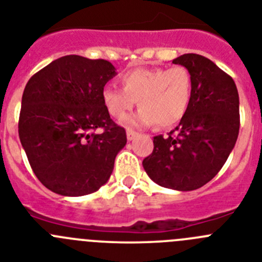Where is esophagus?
I'll use <instances>...</instances> for the list:
<instances>
[{
    "instance_id": "34e87169",
    "label": "esophagus",
    "mask_w": 262,
    "mask_h": 262,
    "mask_svg": "<svg viewBox=\"0 0 262 262\" xmlns=\"http://www.w3.org/2000/svg\"><path fill=\"white\" fill-rule=\"evenodd\" d=\"M127 140H134V139L136 138V135H138V133H135V131H133V129H127Z\"/></svg>"
}]
</instances>
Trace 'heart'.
<instances>
[{
  "mask_svg": "<svg viewBox=\"0 0 262 262\" xmlns=\"http://www.w3.org/2000/svg\"><path fill=\"white\" fill-rule=\"evenodd\" d=\"M123 89L106 85L102 102L115 119L126 117L138 101L135 114L126 118L129 127L156 124L169 127L184 118L193 97V76L182 66L173 68H138L119 77Z\"/></svg>",
  "mask_w": 262,
  "mask_h": 262,
  "instance_id": "heart-1",
  "label": "heart"
}]
</instances>
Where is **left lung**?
Here are the masks:
<instances>
[{"label":"left lung","instance_id":"1","mask_svg":"<svg viewBox=\"0 0 262 262\" xmlns=\"http://www.w3.org/2000/svg\"><path fill=\"white\" fill-rule=\"evenodd\" d=\"M190 71L193 97L186 114L166 138H154L143 160L152 181L178 191L211 181L230 156L239 135V93L232 77L210 59L185 53L173 60Z\"/></svg>","mask_w":262,"mask_h":262}]
</instances>
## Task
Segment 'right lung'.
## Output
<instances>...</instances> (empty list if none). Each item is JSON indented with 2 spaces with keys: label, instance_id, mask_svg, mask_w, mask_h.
Returning a JSON list of instances; mask_svg holds the SVG:
<instances>
[{
  "label": "right lung",
  "instance_id": "1",
  "mask_svg": "<svg viewBox=\"0 0 262 262\" xmlns=\"http://www.w3.org/2000/svg\"><path fill=\"white\" fill-rule=\"evenodd\" d=\"M107 60L68 55L35 73L23 90L18 133L32 170L53 193L81 196L108 181L126 145L102 89L117 75ZM103 128L102 134H96Z\"/></svg>",
  "mask_w": 262,
  "mask_h": 262
}]
</instances>
